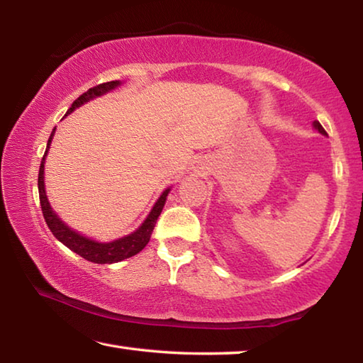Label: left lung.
<instances>
[{
    "instance_id": "1",
    "label": "left lung",
    "mask_w": 363,
    "mask_h": 363,
    "mask_svg": "<svg viewBox=\"0 0 363 363\" xmlns=\"http://www.w3.org/2000/svg\"><path fill=\"white\" fill-rule=\"evenodd\" d=\"M314 126H315V128H317V130H318V131H320L322 134H327V131H325V130H323V126H322V125H320V123H318V121H315V123H314Z\"/></svg>"
}]
</instances>
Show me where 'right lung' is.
Listing matches in <instances>:
<instances>
[{
  "instance_id": "add662e5",
  "label": "right lung",
  "mask_w": 363,
  "mask_h": 363,
  "mask_svg": "<svg viewBox=\"0 0 363 363\" xmlns=\"http://www.w3.org/2000/svg\"><path fill=\"white\" fill-rule=\"evenodd\" d=\"M118 84H120V82H107V83L93 86V88H89L88 91H86V93L79 96L77 101H73L72 107L69 108V112H67V113L73 112V110H75L77 107L82 106V104H84L86 101L93 99V97L106 94L107 91L116 88ZM54 131H56V128H54L51 136H49L46 152H45V155H43L41 164H40V173H38V192H40L41 211H43V216H45V220H46V224L49 227V230H51L52 235L56 237L59 242H62L67 248L75 251L77 255L84 257L86 261L96 262V264H112V262H118V261L126 259V257H131L134 255H138L139 251L144 250L145 245L149 243V240H150L153 227H155L160 213H162V210H163L169 189L164 190L162 196H160L158 201L155 203V206H153V210L150 211L149 218H147L144 220V224L140 225L136 232H133L131 235L123 237V238H120V240H115V242H110V243H99V242L91 240V238H86L83 235H79V233H77L75 230H72L70 227H67L62 223V220L57 218V214L51 210V206H49V201L46 199L45 176H43V174H45V158H46L48 149H49V144H51V139L54 136Z\"/></svg>"
}]
</instances>
